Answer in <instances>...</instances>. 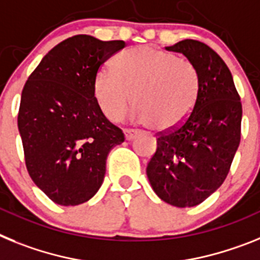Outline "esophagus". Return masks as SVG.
Segmentation results:
<instances>
[{
	"instance_id": "obj_1",
	"label": "esophagus",
	"mask_w": 260,
	"mask_h": 260,
	"mask_svg": "<svg viewBox=\"0 0 260 260\" xmlns=\"http://www.w3.org/2000/svg\"><path fill=\"white\" fill-rule=\"evenodd\" d=\"M137 131L136 129H124V135H125V140H128V141H131V140H133L135 137L137 136Z\"/></svg>"
}]
</instances>
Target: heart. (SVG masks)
<instances>
[{"instance_id": "heart-1", "label": "heart", "mask_w": 260, "mask_h": 260, "mask_svg": "<svg viewBox=\"0 0 260 260\" xmlns=\"http://www.w3.org/2000/svg\"><path fill=\"white\" fill-rule=\"evenodd\" d=\"M114 72L101 69L94 95L103 114L119 121L132 105L133 116L158 132L180 127L198 101L195 68L170 52L141 46L127 49L114 60Z\"/></svg>"}]
</instances>
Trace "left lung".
Returning a JSON list of instances; mask_svg holds the SVG:
<instances>
[{
	"label": "left lung",
	"mask_w": 260,
	"mask_h": 260,
	"mask_svg": "<svg viewBox=\"0 0 260 260\" xmlns=\"http://www.w3.org/2000/svg\"><path fill=\"white\" fill-rule=\"evenodd\" d=\"M166 49L195 68L198 101L180 127L158 136L146 175L158 198L186 208L224 183L241 140L242 105L229 68L207 44L186 39Z\"/></svg>",
	"instance_id": "obj_1"
}]
</instances>
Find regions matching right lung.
I'll return each mask as SVG.
<instances>
[{
	"mask_svg": "<svg viewBox=\"0 0 260 260\" xmlns=\"http://www.w3.org/2000/svg\"><path fill=\"white\" fill-rule=\"evenodd\" d=\"M123 40L76 35L58 43L28 77L18 129L34 183L58 205H78L98 192L108 153L124 141L94 95L99 68Z\"/></svg>",
	"mask_w": 260,
	"mask_h": 260,
	"instance_id": "right-lung-1",
	"label": "right lung"
}]
</instances>
